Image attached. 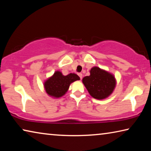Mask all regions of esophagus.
<instances>
[{
	"instance_id": "obj_1",
	"label": "esophagus",
	"mask_w": 151,
	"mask_h": 151,
	"mask_svg": "<svg viewBox=\"0 0 151 151\" xmlns=\"http://www.w3.org/2000/svg\"><path fill=\"white\" fill-rule=\"evenodd\" d=\"M78 75L79 76V77H80V78L82 79V78H83V74H82V73H78Z\"/></svg>"
}]
</instances>
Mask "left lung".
I'll use <instances>...</instances> for the list:
<instances>
[{"label": "left lung", "mask_w": 151, "mask_h": 151, "mask_svg": "<svg viewBox=\"0 0 151 151\" xmlns=\"http://www.w3.org/2000/svg\"><path fill=\"white\" fill-rule=\"evenodd\" d=\"M83 83L89 94L94 99L102 100L111 94L116 86V80L112 74L94 66L90 75L83 78Z\"/></svg>", "instance_id": "left-lung-1"}]
</instances>
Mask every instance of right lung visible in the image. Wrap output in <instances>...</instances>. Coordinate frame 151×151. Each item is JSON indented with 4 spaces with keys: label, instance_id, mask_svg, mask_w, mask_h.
Wrapping results in <instances>:
<instances>
[{
    "label": "right lung",
    "instance_id": "1",
    "mask_svg": "<svg viewBox=\"0 0 151 151\" xmlns=\"http://www.w3.org/2000/svg\"><path fill=\"white\" fill-rule=\"evenodd\" d=\"M78 80H80V77L75 73L64 76L60 71H56L54 75L45 82L44 86L48 95L59 98L67 92L70 83Z\"/></svg>",
    "mask_w": 151,
    "mask_h": 151
}]
</instances>
